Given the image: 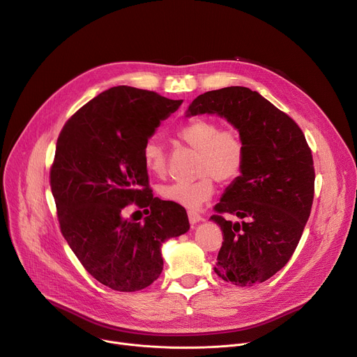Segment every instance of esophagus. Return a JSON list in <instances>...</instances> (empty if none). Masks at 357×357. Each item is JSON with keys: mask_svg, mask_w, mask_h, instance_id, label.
<instances>
[{"mask_svg": "<svg viewBox=\"0 0 357 357\" xmlns=\"http://www.w3.org/2000/svg\"><path fill=\"white\" fill-rule=\"evenodd\" d=\"M188 218H189V222H191L192 225H197L198 222L202 221V217L195 211H188Z\"/></svg>", "mask_w": 357, "mask_h": 357, "instance_id": "obj_1", "label": "esophagus"}]
</instances>
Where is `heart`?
Wrapping results in <instances>:
<instances>
[{
    "mask_svg": "<svg viewBox=\"0 0 357 357\" xmlns=\"http://www.w3.org/2000/svg\"><path fill=\"white\" fill-rule=\"evenodd\" d=\"M176 136L188 146L198 151L194 182H172L159 186V195L188 209H198L215 192V182H232L244 168L245 146L235 129L221 126L206 117H197L176 129ZM142 163L148 174L163 176L166 172V152L158 137H149L142 148Z\"/></svg>",
    "mask_w": 357,
    "mask_h": 357,
    "instance_id": "obj_1",
    "label": "heart"
}]
</instances>
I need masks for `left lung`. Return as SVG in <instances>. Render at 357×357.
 <instances>
[{
  "mask_svg": "<svg viewBox=\"0 0 357 357\" xmlns=\"http://www.w3.org/2000/svg\"><path fill=\"white\" fill-rule=\"evenodd\" d=\"M205 113L224 117L245 146L243 172L211 217L224 234L213 271L235 286H254L286 266L301 238L314 197L312 151L293 119L248 87L199 94L186 117ZM224 211L242 224L225 220Z\"/></svg>",
  "mask_w": 357,
  "mask_h": 357,
  "instance_id": "1",
  "label": "left lung"
}]
</instances>
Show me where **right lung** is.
<instances>
[{
  "mask_svg": "<svg viewBox=\"0 0 357 357\" xmlns=\"http://www.w3.org/2000/svg\"><path fill=\"white\" fill-rule=\"evenodd\" d=\"M182 100L129 86L112 87L64 125L50 171L61 234L82 266L116 291L145 289L163 270L162 244L189 229L148 188L142 148ZM132 202L144 223L123 217ZM149 211V210H148Z\"/></svg>",
  "mask_w": 357,
  "mask_h": 357,
  "instance_id": "right-lung-1",
  "label": "right lung"
}]
</instances>
